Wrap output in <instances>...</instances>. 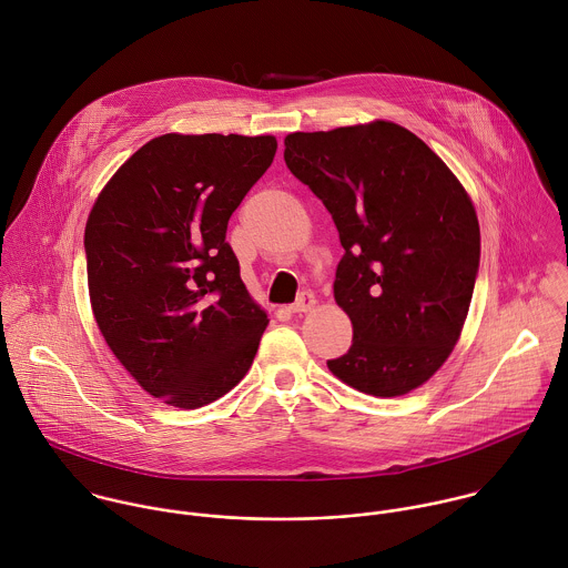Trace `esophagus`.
I'll list each match as a JSON object with an SVG mask.
<instances>
[{
  "mask_svg": "<svg viewBox=\"0 0 568 568\" xmlns=\"http://www.w3.org/2000/svg\"><path fill=\"white\" fill-rule=\"evenodd\" d=\"M314 305H316L314 294H312L310 290H305V292H301V296L292 303V312H294V314H303V312H310Z\"/></svg>",
  "mask_w": 568,
  "mask_h": 568,
  "instance_id": "34e87169",
  "label": "esophagus"
}]
</instances>
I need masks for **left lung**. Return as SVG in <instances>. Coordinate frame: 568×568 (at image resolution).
<instances>
[{
  "label": "left lung",
  "instance_id": "left-lung-1",
  "mask_svg": "<svg viewBox=\"0 0 568 568\" xmlns=\"http://www.w3.org/2000/svg\"><path fill=\"white\" fill-rule=\"evenodd\" d=\"M285 163L327 207L345 254L334 298L352 321L327 367L381 398L429 381L463 332L480 267L471 199L443 159L389 121L285 136Z\"/></svg>",
  "mask_w": 568,
  "mask_h": 568
}]
</instances>
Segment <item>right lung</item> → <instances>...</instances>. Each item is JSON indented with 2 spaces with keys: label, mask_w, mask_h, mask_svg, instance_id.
Masks as SVG:
<instances>
[{
  "label": "right lung",
  "mask_w": 568,
  "mask_h": 568,
  "mask_svg": "<svg viewBox=\"0 0 568 568\" xmlns=\"http://www.w3.org/2000/svg\"><path fill=\"white\" fill-rule=\"evenodd\" d=\"M274 154V136L163 134L116 170L88 216L97 325L165 405L203 407L252 367L267 314L250 298L225 232Z\"/></svg>",
  "instance_id": "obj_1"
}]
</instances>
